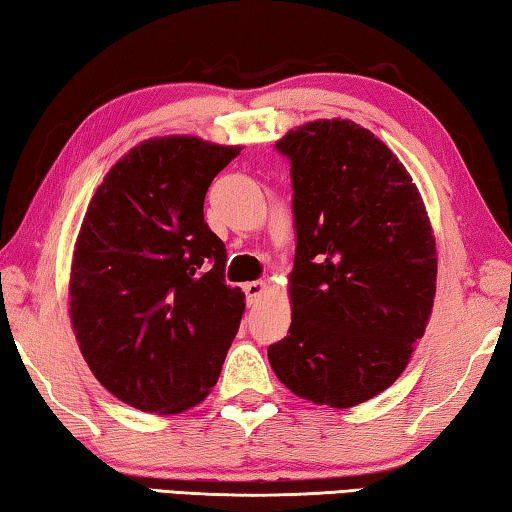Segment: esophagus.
I'll return each mask as SVG.
<instances>
[{
	"label": "esophagus",
	"mask_w": 512,
	"mask_h": 512,
	"mask_svg": "<svg viewBox=\"0 0 512 512\" xmlns=\"http://www.w3.org/2000/svg\"><path fill=\"white\" fill-rule=\"evenodd\" d=\"M266 291V282L257 280V282H246L244 284V293H246V300L248 305H255V302L262 298V293Z\"/></svg>",
	"instance_id": "obj_1"
}]
</instances>
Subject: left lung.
Instances as JSON below:
<instances>
[{
	"label": "left lung",
	"mask_w": 512,
	"mask_h": 512,
	"mask_svg": "<svg viewBox=\"0 0 512 512\" xmlns=\"http://www.w3.org/2000/svg\"><path fill=\"white\" fill-rule=\"evenodd\" d=\"M275 146L291 160L298 246L291 327L268 361L302 400L350 409L409 366L436 298V237L411 173L368 128L316 119Z\"/></svg>",
	"instance_id": "1"
}]
</instances>
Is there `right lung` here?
Masks as SVG:
<instances>
[{
    "label": "right lung",
    "instance_id": "right-lung-1",
    "mask_svg": "<svg viewBox=\"0 0 512 512\" xmlns=\"http://www.w3.org/2000/svg\"><path fill=\"white\" fill-rule=\"evenodd\" d=\"M241 146L194 135L144 140L112 164L83 216L69 318L92 375L133 409L201 404L244 316L223 277L225 246L203 203Z\"/></svg>",
    "mask_w": 512,
    "mask_h": 512
}]
</instances>
